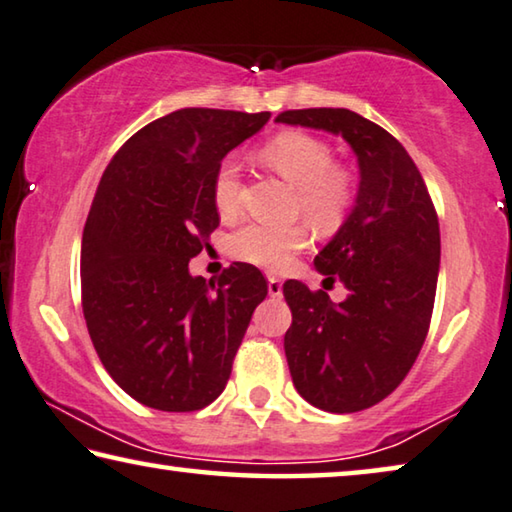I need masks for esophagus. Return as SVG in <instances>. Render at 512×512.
Returning a JSON list of instances; mask_svg holds the SVG:
<instances>
[{
  "label": "esophagus",
  "instance_id": "obj_1",
  "mask_svg": "<svg viewBox=\"0 0 512 512\" xmlns=\"http://www.w3.org/2000/svg\"><path fill=\"white\" fill-rule=\"evenodd\" d=\"M269 296H273V298L282 296V280H278V278H269Z\"/></svg>",
  "mask_w": 512,
  "mask_h": 512
}]
</instances>
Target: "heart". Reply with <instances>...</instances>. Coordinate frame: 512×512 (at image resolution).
I'll return each mask as SVG.
<instances>
[{
    "mask_svg": "<svg viewBox=\"0 0 512 512\" xmlns=\"http://www.w3.org/2000/svg\"><path fill=\"white\" fill-rule=\"evenodd\" d=\"M259 159L289 184L296 186L294 214L305 216L316 230L332 232L353 212L358 200V170L346 161L335 159V148L321 136L307 132H280L259 150ZM212 200L223 218L241 212L243 177L237 159L225 157L216 166ZM310 243V227L294 223L275 227L248 223L230 237V253L241 262L282 269L291 257Z\"/></svg>",
    "mask_w": 512,
    "mask_h": 512,
    "instance_id": "b5f03b06",
    "label": "heart"
}]
</instances>
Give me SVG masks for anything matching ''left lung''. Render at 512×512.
<instances>
[{
  "label": "left lung",
  "instance_id": "obj_1",
  "mask_svg": "<svg viewBox=\"0 0 512 512\" xmlns=\"http://www.w3.org/2000/svg\"><path fill=\"white\" fill-rule=\"evenodd\" d=\"M278 123L342 134L358 154L355 209L314 257L326 280L351 291L332 303L326 291L285 282L291 326L285 353L291 380L326 412H360L403 383L431 326L440 223L415 161L371 120L348 109L282 111Z\"/></svg>",
  "mask_w": 512,
  "mask_h": 512
}]
</instances>
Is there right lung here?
Wrapping results in <instances>:
<instances>
[{"instance_id":"obj_1","label":"right lung","mask_w":512,"mask_h":512,"mask_svg":"<svg viewBox=\"0 0 512 512\" xmlns=\"http://www.w3.org/2000/svg\"><path fill=\"white\" fill-rule=\"evenodd\" d=\"M269 118L173 111L139 129L97 184L81 239V307L104 369L148 408L193 412L216 401L269 294L246 262L227 266L218 282L189 273L221 223L216 166Z\"/></svg>"}]
</instances>
